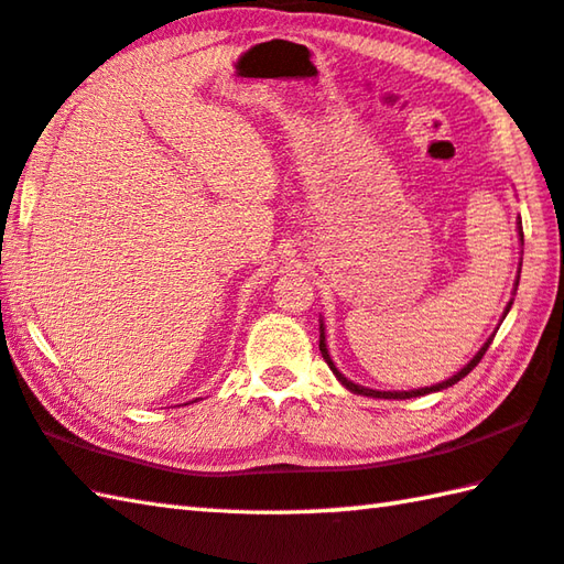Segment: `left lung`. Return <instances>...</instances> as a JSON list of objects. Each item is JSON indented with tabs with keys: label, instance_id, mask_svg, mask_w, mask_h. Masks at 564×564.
<instances>
[{
	"label": "left lung",
	"instance_id": "obj_1",
	"mask_svg": "<svg viewBox=\"0 0 564 564\" xmlns=\"http://www.w3.org/2000/svg\"><path fill=\"white\" fill-rule=\"evenodd\" d=\"M518 238H520V242H523V223H520V218H518ZM518 272H520V270H518ZM518 280H520V274L516 278V290H518ZM511 306H513V300L506 304V310H503V316H501V318H506V314L511 312ZM494 336H496V334H491V338H486V344H484L479 350H476V356L469 360V364H466L462 370H456V373H454L452 378L437 382V386L417 388V390H373V388L358 386V382L348 380V378L341 373V370H338V368L334 366V360H332V356H328V348H326V326H324L322 318H318V350H322V356H324V360L328 364V368H332V373L336 376V380L341 382V386H344L346 390L354 392V395H366V398H378V400H408V398L430 395V392H440V390H447V388H452L454 382H459L464 376H469L471 370H474L476 366H479V360L484 358V354L488 350V346H491Z\"/></svg>",
	"mask_w": 564,
	"mask_h": 564
}]
</instances>
